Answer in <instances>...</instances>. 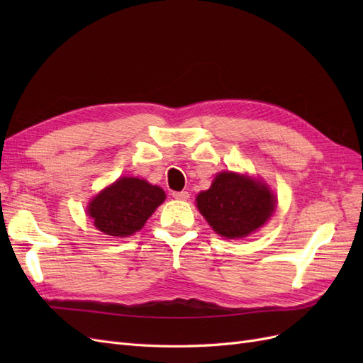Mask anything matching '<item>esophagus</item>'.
Instances as JSON below:
<instances>
[{
    "label": "esophagus",
    "instance_id": "obj_1",
    "mask_svg": "<svg viewBox=\"0 0 363 363\" xmlns=\"http://www.w3.org/2000/svg\"><path fill=\"white\" fill-rule=\"evenodd\" d=\"M172 196L175 200H189V192L182 191V192H172Z\"/></svg>",
    "mask_w": 363,
    "mask_h": 363
}]
</instances>
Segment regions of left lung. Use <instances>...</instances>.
<instances>
[{"mask_svg": "<svg viewBox=\"0 0 363 363\" xmlns=\"http://www.w3.org/2000/svg\"><path fill=\"white\" fill-rule=\"evenodd\" d=\"M196 207L218 235L245 238L267 223L276 199L265 184L247 175L221 172L211 189L196 196Z\"/></svg>", "mask_w": 363, "mask_h": 363, "instance_id": "left-lung-1", "label": "left lung"}]
</instances>
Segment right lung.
Returning <instances> with one entry per match:
<instances>
[{"instance_id": "1", "label": "right lung", "mask_w": 363, "mask_h": 363, "mask_svg": "<svg viewBox=\"0 0 363 363\" xmlns=\"http://www.w3.org/2000/svg\"><path fill=\"white\" fill-rule=\"evenodd\" d=\"M164 196L159 186L140 179L123 177L95 196L87 213L103 233L125 238L144 227L151 213L164 201Z\"/></svg>"}]
</instances>
